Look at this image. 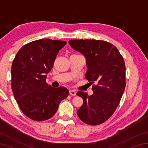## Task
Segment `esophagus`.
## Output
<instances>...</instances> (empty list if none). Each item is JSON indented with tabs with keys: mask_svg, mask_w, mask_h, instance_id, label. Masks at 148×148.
Listing matches in <instances>:
<instances>
[{
	"mask_svg": "<svg viewBox=\"0 0 148 148\" xmlns=\"http://www.w3.org/2000/svg\"><path fill=\"white\" fill-rule=\"evenodd\" d=\"M69 94L72 95V96H75V95H76V92L74 90H69Z\"/></svg>",
	"mask_w": 148,
	"mask_h": 148,
	"instance_id": "obj_1",
	"label": "esophagus"
}]
</instances>
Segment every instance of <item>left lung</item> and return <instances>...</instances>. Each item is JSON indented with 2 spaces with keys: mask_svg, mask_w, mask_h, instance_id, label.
Returning a JSON list of instances; mask_svg holds the SVG:
<instances>
[{
  "mask_svg": "<svg viewBox=\"0 0 148 148\" xmlns=\"http://www.w3.org/2000/svg\"><path fill=\"white\" fill-rule=\"evenodd\" d=\"M72 48L86 59V78L95 82L93 94L79 91L84 103L77 111L85 123L101 124L111 117L119 104L125 88V65L116 46L109 42L96 40H71Z\"/></svg>",
  "mask_w": 148,
  "mask_h": 148,
  "instance_id": "8db88e82",
  "label": "left lung"
}]
</instances>
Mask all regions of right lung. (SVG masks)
Returning <instances> with one entry per match:
<instances>
[{
    "instance_id": "add662e5",
    "label": "right lung",
    "mask_w": 148,
    "mask_h": 148,
    "mask_svg": "<svg viewBox=\"0 0 148 148\" xmlns=\"http://www.w3.org/2000/svg\"><path fill=\"white\" fill-rule=\"evenodd\" d=\"M66 44L43 38L25 45L12 65V89L23 113L34 121L53 117L59 104L69 94L66 87L54 88L46 82L59 50Z\"/></svg>"
}]
</instances>
